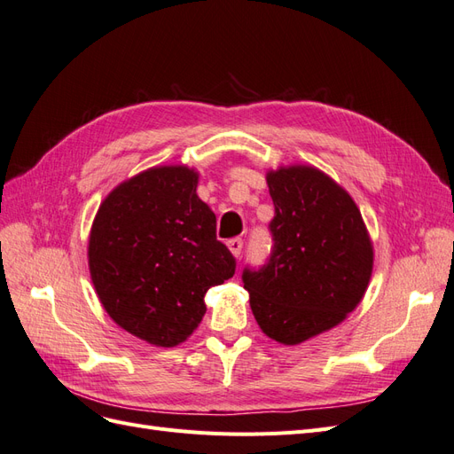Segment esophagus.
<instances>
[{
	"label": "esophagus",
	"mask_w": 454,
	"mask_h": 454,
	"mask_svg": "<svg viewBox=\"0 0 454 454\" xmlns=\"http://www.w3.org/2000/svg\"><path fill=\"white\" fill-rule=\"evenodd\" d=\"M227 246H229V250H231V254L235 255V257H240V254H242V246H244V242H242V239H231V240H227Z\"/></svg>",
	"instance_id": "34e87169"
}]
</instances>
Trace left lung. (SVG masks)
I'll use <instances>...</instances> for the list:
<instances>
[{"label": "left lung", "mask_w": 454, "mask_h": 454, "mask_svg": "<svg viewBox=\"0 0 454 454\" xmlns=\"http://www.w3.org/2000/svg\"><path fill=\"white\" fill-rule=\"evenodd\" d=\"M274 217L270 255L242 270L259 327L299 345L335 327L362 301L373 270V246L358 206L312 167L267 174Z\"/></svg>", "instance_id": "obj_1"}]
</instances>
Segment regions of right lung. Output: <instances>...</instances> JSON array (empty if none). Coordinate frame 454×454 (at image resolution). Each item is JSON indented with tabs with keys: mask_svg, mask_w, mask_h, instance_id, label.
I'll return each mask as SVG.
<instances>
[{
	"mask_svg": "<svg viewBox=\"0 0 454 454\" xmlns=\"http://www.w3.org/2000/svg\"><path fill=\"white\" fill-rule=\"evenodd\" d=\"M197 182L187 167L149 168L114 189L94 217L96 294L115 324L149 345L184 342L206 312V292L237 269Z\"/></svg>",
	"mask_w": 454,
	"mask_h": 454,
	"instance_id": "right-lung-1",
	"label": "right lung"
}]
</instances>
